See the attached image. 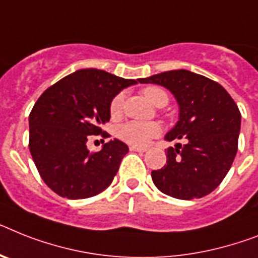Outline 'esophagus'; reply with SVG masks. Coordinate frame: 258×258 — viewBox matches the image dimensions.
I'll return each mask as SVG.
<instances>
[{
  "label": "esophagus",
  "mask_w": 258,
  "mask_h": 258,
  "mask_svg": "<svg viewBox=\"0 0 258 258\" xmlns=\"http://www.w3.org/2000/svg\"><path fill=\"white\" fill-rule=\"evenodd\" d=\"M129 149H131L132 152H138V153H145V152H146V148H140V146H134V145H132V146Z\"/></svg>",
  "instance_id": "obj_1"
}]
</instances>
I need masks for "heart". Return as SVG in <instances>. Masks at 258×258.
I'll return each mask as SVG.
<instances>
[{
	"instance_id": "b5f03b06",
	"label": "heart",
	"mask_w": 258,
	"mask_h": 258,
	"mask_svg": "<svg viewBox=\"0 0 258 258\" xmlns=\"http://www.w3.org/2000/svg\"><path fill=\"white\" fill-rule=\"evenodd\" d=\"M142 95L149 103L153 105L167 104L169 96L159 87H146L142 89ZM124 108V93H118L113 97L110 103V114L113 117H118ZM162 129L161 125L157 122H141V121H129L118 127V136L127 144L134 146H145L152 141L153 138L158 137Z\"/></svg>"
}]
</instances>
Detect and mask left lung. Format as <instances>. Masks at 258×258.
<instances>
[{
    "instance_id": "1",
    "label": "left lung",
    "mask_w": 258,
    "mask_h": 258,
    "mask_svg": "<svg viewBox=\"0 0 258 258\" xmlns=\"http://www.w3.org/2000/svg\"><path fill=\"white\" fill-rule=\"evenodd\" d=\"M167 88L179 105V120L167 141L183 140L167 149L162 169L152 179L161 192L191 201L208 195L224 179L237 153L241 114L219 83L187 70L138 79Z\"/></svg>"
}]
</instances>
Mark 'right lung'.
Here are the masks:
<instances>
[{"label":"right lung","instance_id":"1","mask_svg":"<svg viewBox=\"0 0 258 258\" xmlns=\"http://www.w3.org/2000/svg\"><path fill=\"white\" fill-rule=\"evenodd\" d=\"M137 84L96 68L79 70L47 88L29 116V148L40 178L67 199L95 197L109 186L129 152L114 138L89 153L88 136L108 137L101 126L110 118V103Z\"/></svg>","mask_w":258,"mask_h":258}]
</instances>
